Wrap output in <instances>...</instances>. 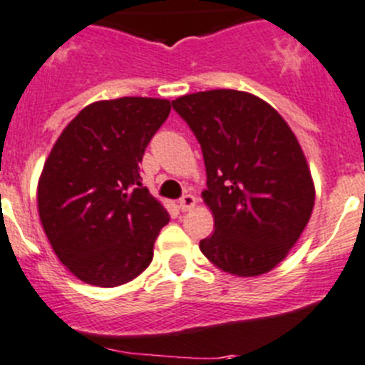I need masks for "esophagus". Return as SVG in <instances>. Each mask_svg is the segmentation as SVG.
Masks as SVG:
<instances>
[{"mask_svg": "<svg viewBox=\"0 0 365 365\" xmlns=\"http://www.w3.org/2000/svg\"><path fill=\"white\" fill-rule=\"evenodd\" d=\"M194 205H196V198H194L192 194H183L182 198H180V209H182L183 212L194 209Z\"/></svg>", "mask_w": 365, "mask_h": 365, "instance_id": "34e87169", "label": "esophagus"}]
</instances>
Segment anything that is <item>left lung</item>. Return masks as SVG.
Listing matches in <instances>:
<instances>
[{
  "label": "left lung",
  "mask_w": 365,
  "mask_h": 365,
  "mask_svg": "<svg viewBox=\"0 0 365 365\" xmlns=\"http://www.w3.org/2000/svg\"><path fill=\"white\" fill-rule=\"evenodd\" d=\"M202 145L214 234L200 241L210 263L240 277L277 267L308 225L312 173L284 118L247 91H198L173 101Z\"/></svg>",
  "instance_id": "left-lung-1"
}]
</instances>
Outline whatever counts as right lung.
<instances>
[{
    "instance_id": "add662e5",
    "label": "right lung",
    "mask_w": 365,
    "mask_h": 365,
    "mask_svg": "<svg viewBox=\"0 0 365 365\" xmlns=\"http://www.w3.org/2000/svg\"><path fill=\"white\" fill-rule=\"evenodd\" d=\"M169 111L165 98L93 102L44 162L37 185L44 234L61 263L88 284H125L153 261L169 214L142 187L140 163Z\"/></svg>"
}]
</instances>
